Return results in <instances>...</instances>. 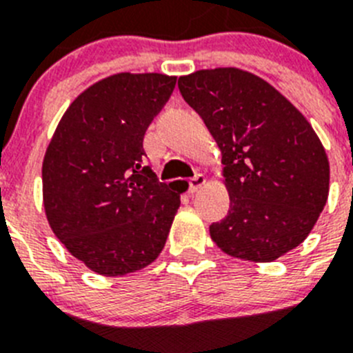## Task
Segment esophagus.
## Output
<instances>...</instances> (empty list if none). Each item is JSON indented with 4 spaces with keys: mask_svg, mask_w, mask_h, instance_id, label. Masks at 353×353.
<instances>
[{
    "mask_svg": "<svg viewBox=\"0 0 353 353\" xmlns=\"http://www.w3.org/2000/svg\"><path fill=\"white\" fill-rule=\"evenodd\" d=\"M205 182H207V180H205L203 174L196 173L194 176H192V179L189 180V191L196 192V191H198V189H201V187L205 185Z\"/></svg>",
    "mask_w": 353,
    "mask_h": 353,
    "instance_id": "obj_1",
    "label": "esophagus"
}]
</instances>
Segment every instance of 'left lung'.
I'll return each instance as SVG.
<instances>
[{"mask_svg": "<svg viewBox=\"0 0 353 353\" xmlns=\"http://www.w3.org/2000/svg\"><path fill=\"white\" fill-rule=\"evenodd\" d=\"M223 154L230 210L210 236L240 260L274 261L310 235L329 196V159L311 123L267 81L240 68L179 79Z\"/></svg>", "mask_w": 353, "mask_h": 353, "instance_id": "obj_1", "label": "left lung"}]
</instances>
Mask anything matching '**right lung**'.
Segmentation results:
<instances>
[{"mask_svg": "<svg viewBox=\"0 0 353 353\" xmlns=\"http://www.w3.org/2000/svg\"><path fill=\"white\" fill-rule=\"evenodd\" d=\"M176 84L164 74H114L68 105L46 150L43 208L72 256L102 276L161 254L180 192L145 166L143 138Z\"/></svg>", "mask_w": 353, "mask_h": 353, "instance_id": "1", "label": "right lung"}]
</instances>
